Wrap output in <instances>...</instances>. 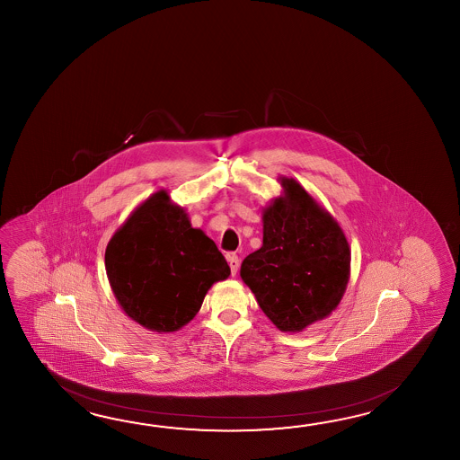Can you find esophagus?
<instances>
[{
	"mask_svg": "<svg viewBox=\"0 0 460 460\" xmlns=\"http://www.w3.org/2000/svg\"><path fill=\"white\" fill-rule=\"evenodd\" d=\"M226 260H228V264H230V270H232V276L238 273V268H240V260H238V256L236 254H228L226 256Z\"/></svg>",
	"mask_w": 460,
	"mask_h": 460,
	"instance_id": "esophagus-1",
	"label": "esophagus"
}]
</instances>
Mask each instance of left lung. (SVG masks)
Segmentation results:
<instances>
[{"mask_svg":"<svg viewBox=\"0 0 460 460\" xmlns=\"http://www.w3.org/2000/svg\"><path fill=\"white\" fill-rule=\"evenodd\" d=\"M263 210V246L248 254L240 276L268 319L283 332L323 321L342 299L350 248L341 226L294 179Z\"/></svg>","mask_w":460,"mask_h":460,"instance_id":"1","label":"left lung"}]
</instances>
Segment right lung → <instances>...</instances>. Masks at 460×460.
Here are the masks:
<instances>
[{
	"mask_svg": "<svg viewBox=\"0 0 460 460\" xmlns=\"http://www.w3.org/2000/svg\"><path fill=\"white\" fill-rule=\"evenodd\" d=\"M108 281L121 309L153 332L190 323L207 291L230 266L202 230L192 228L166 190L149 197L108 242Z\"/></svg>",
	"mask_w": 460,
	"mask_h": 460,
	"instance_id": "obj_1",
	"label": "right lung"
}]
</instances>
